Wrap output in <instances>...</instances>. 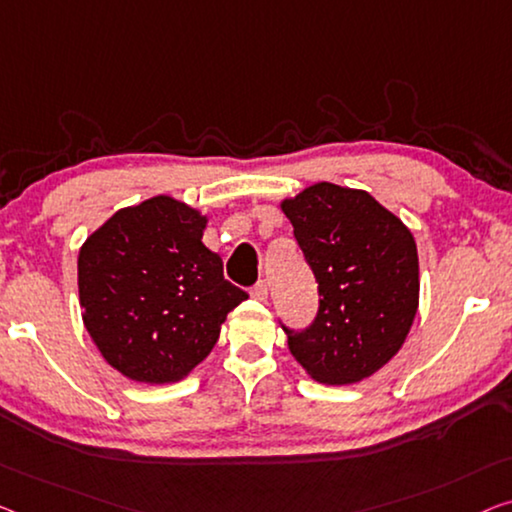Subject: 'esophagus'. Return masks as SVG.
Returning <instances> with one entry per match:
<instances>
[{"label":"esophagus","mask_w":512,"mask_h":512,"mask_svg":"<svg viewBox=\"0 0 512 512\" xmlns=\"http://www.w3.org/2000/svg\"><path fill=\"white\" fill-rule=\"evenodd\" d=\"M250 296L257 301H266V296H269V285H266V280H259L257 285L250 289Z\"/></svg>","instance_id":"34e87169"}]
</instances>
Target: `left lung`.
I'll list each match as a JSON object with an SVG mask.
<instances>
[{
	"label": "left lung",
	"instance_id": "8db88e82",
	"mask_svg": "<svg viewBox=\"0 0 512 512\" xmlns=\"http://www.w3.org/2000/svg\"><path fill=\"white\" fill-rule=\"evenodd\" d=\"M319 282V310L289 352L322 384H356L400 352L418 310L409 227L365 190L322 181L280 202Z\"/></svg>",
	"mask_w": 512,
	"mask_h": 512
}]
</instances>
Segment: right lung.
Instances as JSON below:
<instances>
[{"label": "right lung", "instance_id": "right-lung-1", "mask_svg": "<svg viewBox=\"0 0 512 512\" xmlns=\"http://www.w3.org/2000/svg\"><path fill=\"white\" fill-rule=\"evenodd\" d=\"M207 216L170 195L119 209L78 255L82 322L98 352L142 384L179 381L248 299L202 243Z\"/></svg>", "mask_w": 512, "mask_h": 512}]
</instances>
